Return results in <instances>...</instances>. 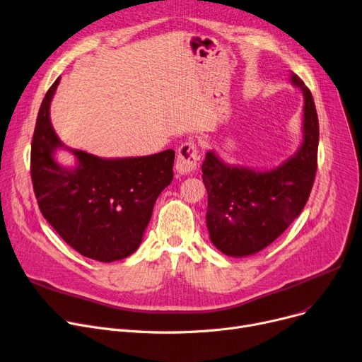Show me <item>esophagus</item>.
Segmentation results:
<instances>
[{"label": "esophagus", "mask_w": 362, "mask_h": 362, "mask_svg": "<svg viewBox=\"0 0 362 362\" xmlns=\"http://www.w3.org/2000/svg\"><path fill=\"white\" fill-rule=\"evenodd\" d=\"M199 158H200L199 148L194 141H185L184 144H181L177 153V160H175L177 173L181 175L193 173L197 166Z\"/></svg>", "instance_id": "1"}]
</instances>
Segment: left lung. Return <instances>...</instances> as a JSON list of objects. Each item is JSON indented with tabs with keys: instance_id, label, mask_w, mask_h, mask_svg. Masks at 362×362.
I'll list each match as a JSON object with an SVG mask.
<instances>
[{
	"instance_id": "8db88e82",
	"label": "left lung",
	"mask_w": 362,
	"mask_h": 362,
	"mask_svg": "<svg viewBox=\"0 0 362 362\" xmlns=\"http://www.w3.org/2000/svg\"><path fill=\"white\" fill-rule=\"evenodd\" d=\"M304 96L303 140L281 165L256 169L226 163L214 148L203 160L210 241L225 256L248 257L270 245L300 216L315 177L318 118L311 92L291 73Z\"/></svg>"
}]
</instances>
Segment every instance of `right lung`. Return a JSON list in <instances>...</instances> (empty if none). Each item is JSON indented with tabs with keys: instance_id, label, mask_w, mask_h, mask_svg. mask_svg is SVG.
<instances>
[{
	"instance_id": "right-lung-1",
	"label": "right lung",
	"mask_w": 362,
	"mask_h": 362,
	"mask_svg": "<svg viewBox=\"0 0 362 362\" xmlns=\"http://www.w3.org/2000/svg\"><path fill=\"white\" fill-rule=\"evenodd\" d=\"M59 77L39 108L30 173L39 209L58 235L81 256L111 263L132 256L143 241L156 199L174 178L175 152L137 158H99L64 144L49 108ZM70 151L74 167L56 160Z\"/></svg>"
}]
</instances>
